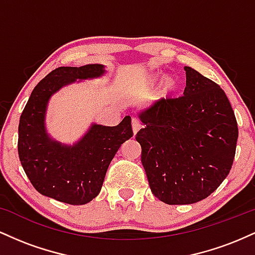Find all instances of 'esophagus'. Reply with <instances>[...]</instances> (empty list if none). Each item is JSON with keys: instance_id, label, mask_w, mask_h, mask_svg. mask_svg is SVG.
<instances>
[{"instance_id": "obj_1", "label": "esophagus", "mask_w": 255, "mask_h": 255, "mask_svg": "<svg viewBox=\"0 0 255 255\" xmlns=\"http://www.w3.org/2000/svg\"><path fill=\"white\" fill-rule=\"evenodd\" d=\"M131 128H133V133L134 134H136L137 130L141 128V124H140V121L136 118L131 119Z\"/></svg>"}]
</instances>
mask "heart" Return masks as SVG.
<instances>
[{
	"instance_id": "b5f03b06",
	"label": "heart",
	"mask_w": 255,
	"mask_h": 255,
	"mask_svg": "<svg viewBox=\"0 0 255 255\" xmlns=\"http://www.w3.org/2000/svg\"><path fill=\"white\" fill-rule=\"evenodd\" d=\"M159 78V75L156 74L153 75V77H151L150 79H148L147 81V86L150 87H153L154 85H156V81L157 79ZM176 80H175L174 78L172 77H168L164 79V81H163L162 86H160V96L162 97H166V96H169L170 93H172L175 91V89H176Z\"/></svg>"
}]
</instances>
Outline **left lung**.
<instances>
[{
	"instance_id": "obj_1",
	"label": "left lung",
	"mask_w": 255,
	"mask_h": 255,
	"mask_svg": "<svg viewBox=\"0 0 255 255\" xmlns=\"http://www.w3.org/2000/svg\"><path fill=\"white\" fill-rule=\"evenodd\" d=\"M186 89L140 114L135 139L151 192L168 205L209 197L229 174L239 128L229 99L215 81L184 67Z\"/></svg>"
}]
</instances>
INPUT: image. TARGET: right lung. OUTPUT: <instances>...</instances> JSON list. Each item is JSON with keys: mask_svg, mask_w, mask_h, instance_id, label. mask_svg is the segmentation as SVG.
<instances>
[{"mask_svg": "<svg viewBox=\"0 0 255 255\" xmlns=\"http://www.w3.org/2000/svg\"><path fill=\"white\" fill-rule=\"evenodd\" d=\"M102 64L58 67L32 91L20 116L17 153L25 174L40 194L71 205H84L101 192L110 162L126 140L133 136L130 116L115 127L93 125L74 146L48 136L44 126L52 93L77 79L101 77Z\"/></svg>", "mask_w": 255, "mask_h": 255, "instance_id": "obj_1", "label": "right lung"}]
</instances>
